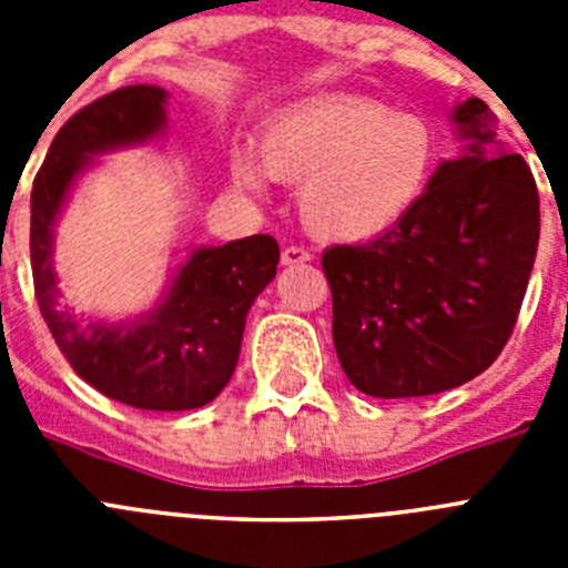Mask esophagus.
<instances>
[{
	"label": "esophagus",
	"instance_id": "34e87169",
	"mask_svg": "<svg viewBox=\"0 0 568 568\" xmlns=\"http://www.w3.org/2000/svg\"><path fill=\"white\" fill-rule=\"evenodd\" d=\"M310 258H313L310 250L298 247V244H290V247L281 250V264H287V267H293V264H307Z\"/></svg>",
	"mask_w": 568,
	"mask_h": 568
}]
</instances>
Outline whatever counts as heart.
Segmentation results:
<instances>
[{"instance_id": "heart-1", "label": "heart", "mask_w": 568, "mask_h": 568, "mask_svg": "<svg viewBox=\"0 0 568 568\" xmlns=\"http://www.w3.org/2000/svg\"><path fill=\"white\" fill-rule=\"evenodd\" d=\"M435 133L413 113L364 97L315 99L281 113L258 142L264 173L298 187L304 227L318 239L355 241L400 219L435 168ZM233 179L258 193L250 155H235Z\"/></svg>"}]
</instances>
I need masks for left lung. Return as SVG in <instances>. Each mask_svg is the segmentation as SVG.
Wrapping results in <instances>:
<instances>
[{
	"label": "left lung",
	"mask_w": 568,
	"mask_h": 568,
	"mask_svg": "<svg viewBox=\"0 0 568 568\" xmlns=\"http://www.w3.org/2000/svg\"><path fill=\"white\" fill-rule=\"evenodd\" d=\"M466 153L444 162L393 227L321 255L346 378L373 398L438 395L480 375L518 324L540 199L518 153L489 155L480 99L455 110Z\"/></svg>",
	"instance_id": "8db88e82"
}]
</instances>
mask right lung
<instances>
[{"mask_svg": "<svg viewBox=\"0 0 568 568\" xmlns=\"http://www.w3.org/2000/svg\"><path fill=\"white\" fill-rule=\"evenodd\" d=\"M162 128L164 90L153 84L119 88L70 115L33 179L30 267L42 318L79 378L119 404L182 413L210 404L227 386L239 364L244 318L255 295L275 278L278 241L258 233L224 247H199L179 270L162 307L128 327H82L59 310L50 270V227L90 155L139 144Z\"/></svg>", "mask_w": 568, "mask_h": 568, "instance_id": "1", "label": "right lung"}]
</instances>
